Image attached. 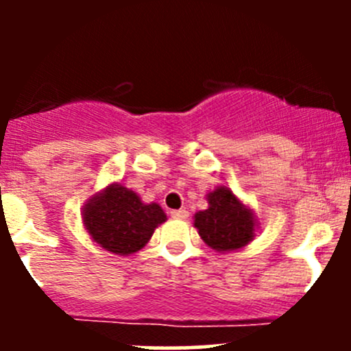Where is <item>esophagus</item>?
<instances>
[{
    "label": "esophagus",
    "mask_w": 351,
    "mask_h": 351,
    "mask_svg": "<svg viewBox=\"0 0 351 351\" xmlns=\"http://www.w3.org/2000/svg\"><path fill=\"white\" fill-rule=\"evenodd\" d=\"M171 217H175V219H186V217H189V210H185V208L171 210Z\"/></svg>",
    "instance_id": "esophagus-1"
}]
</instances>
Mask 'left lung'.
<instances>
[{
  "label": "left lung",
  "instance_id": "1",
  "mask_svg": "<svg viewBox=\"0 0 351 351\" xmlns=\"http://www.w3.org/2000/svg\"><path fill=\"white\" fill-rule=\"evenodd\" d=\"M198 234L217 251L239 250L253 239L254 219L226 186L208 193V208L195 214Z\"/></svg>",
  "mask_w": 351,
  "mask_h": 351
}]
</instances>
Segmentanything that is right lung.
<instances>
[{
  "instance_id": "obj_1",
  "label": "right lung",
  "mask_w": 351,
  "mask_h": 351,
  "mask_svg": "<svg viewBox=\"0 0 351 351\" xmlns=\"http://www.w3.org/2000/svg\"><path fill=\"white\" fill-rule=\"evenodd\" d=\"M84 226L101 247L115 254L139 251L153 236L166 215L158 204H143L123 186L115 185L100 197L91 198L84 208Z\"/></svg>"
}]
</instances>
